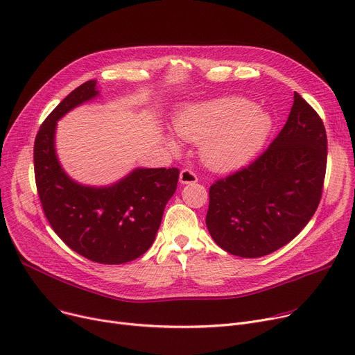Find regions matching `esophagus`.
Instances as JSON below:
<instances>
[{
	"label": "esophagus",
	"mask_w": 355,
	"mask_h": 355,
	"mask_svg": "<svg viewBox=\"0 0 355 355\" xmlns=\"http://www.w3.org/2000/svg\"><path fill=\"white\" fill-rule=\"evenodd\" d=\"M179 182L182 184H190V183H196L198 182V176L196 173H193L192 171L189 169H183L179 175Z\"/></svg>",
	"instance_id": "obj_1"
}]
</instances>
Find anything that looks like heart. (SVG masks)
<instances>
[{
	"label": "heart",
	"mask_w": 355,
	"mask_h": 355,
	"mask_svg": "<svg viewBox=\"0 0 355 355\" xmlns=\"http://www.w3.org/2000/svg\"><path fill=\"white\" fill-rule=\"evenodd\" d=\"M173 126L182 139L201 142L199 155L209 169L227 172L256 156L272 128V119L249 99L226 96L182 106ZM165 142L172 150H179L172 135L165 136Z\"/></svg>",
	"instance_id": "1"
}]
</instances>
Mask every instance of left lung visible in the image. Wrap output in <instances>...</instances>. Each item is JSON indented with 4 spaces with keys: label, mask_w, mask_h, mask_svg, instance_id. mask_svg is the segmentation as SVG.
<instances>
[{
    "label": "left lung",
    "mask_w": 355,
    "mask_h": 355,
    "mask_svg": "<svg viewBox=\"0 0 355 355\" xmlns=\"http://www.w3.org/2000/svg\"><path fill=\"white\" fill-rule=\"evenodd\" d=\"M327 166L321 118L297 92L288 119L250 166L210 186L206 226L230 254L254 259L286 246L315 213Z\"/></svg>",
    "instance_id": "8db88e82"
}]
</instances>
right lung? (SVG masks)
Returning a JSON list of instances; mask_svg holds the SVG:
<instances>
[{
  "instance_id": "add662e5",
  "label": "right lung",
  "mask_w": 355,
  "mask_h": 355,
  "mask_svg": "<svg viewBox=\"0 0 355 355\" xmlns=\"http://www.w3.org/2000/svg\"><path fill=\"white\" fill-rule=\"evenodd\" d=\"M98 95V83L88 80L44 121L34 145L35 182L46 219L68 248L101 264H122L153 244L165 206L176 192L179 169L135 168L106 186L73 180L57 155V122Z\"/></svg>"
}]
</instances>
